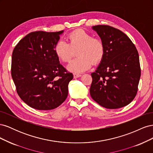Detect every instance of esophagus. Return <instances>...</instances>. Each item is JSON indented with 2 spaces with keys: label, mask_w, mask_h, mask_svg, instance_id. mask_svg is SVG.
Wrapping results in <instances>:
<instances>
[{
  "label": "esophagus",
  "mask_w": 153,
  "mask_h": 153,
  "mask_svg": "<svg viewBox=\"0 0 153 153\" xmlns=\"http://www.w3.org/2000/svg\"><path fill=\"white\" fill-rule=\"evenodd\" d=\"M73 76H74V78H79V77H80L82 75H80V74H79V73H73Z\"/></svg>",
  "instance_id": "34e87169"
}]
</instances>
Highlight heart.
<instances>
[{
  "mask_svg": "<svg viewBox=\"0 0 153 153\" xmlns=\"http://www.w3.org/2000/svg\"><path fill=\"white\" fill-rule=\"evenodd\" d=\"M68 43L59 41L55 46V53L63 62H69L76 52L77 57L69 62V71L80 73L87 71L92 62L96 64L103 59L105 45L100 38H94L92 34L84 30L74 31L68 36Z\"/></svg>",
  "mask_w": 153,
  "mask_h": 153,
  "instance_id": "1",
  "label": "heart"
}]
</instances>
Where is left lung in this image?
Here are the masks:
<instances>
[{
  "label": "left lung",
  "mask_w": 153,
  "mask_h": 153,
  "mask_svg": "<svg viewBox=\"0 0 153 153\" xmlns=\"http://www.w3.org/2000/svg\"><path fill=\"white\" fill-rule=\"evenodd\" d=\"M92 29L105 45V54L92 78L90 94L103 107L116 109L130 103L137 93L141 71L138 51L127 35L109 25Z\"/></svg>",
  "instance_id": "left-lung-1"
}]
</instances>
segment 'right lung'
Instances as JSON below:
<instances>
[{"instance_id": "right-lung-1", "label": "right lung", "mask_w": 153, "mask_h": 153, "mask_svg": "<svg viewBox=\"0 0 153 153\" xmlns=\"http://www.w3.org/2000/svg\"><path fill=\"white\" fill-rule=\"evenodd\" d=\"M63 32H30L13 50V80L18 96L32 108L52 110L67 98L73 75L60 64L54 50Z\"/></svg>"}]
</instances>
